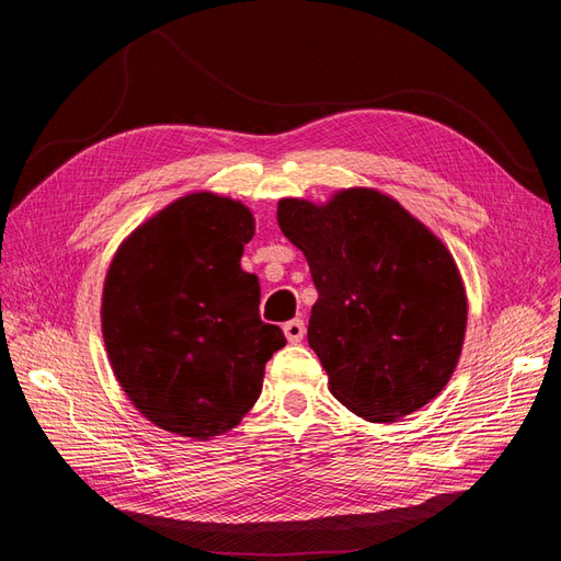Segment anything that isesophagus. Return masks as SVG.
<instances>
[{"label": "esophagus", "instance_id": "34e87169", "mask_svg": "<svg viewBox=\"0 0 561 561\" xmlns=\"http://www.w3.org/2000/svg\"><path fill=\"white\" fill-rule=\"evenodd\" d=\"M283 332H285V336H287V342L297 344V342H301L304 334H307V325H304L301 318H293V320L285 322Z\"/></svg>", "mask_w": 561, "mask_h": 561}]
</instances>
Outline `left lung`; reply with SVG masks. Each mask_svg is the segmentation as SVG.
<instances>
[{"label": "left lung", "mask_w": 561, "mask_h": 561, "mask_svg": "<svg viewBox=\"0 0 561 561\" xmlns=\"http://www.w3.org/2000/svg\"><path fill=\"white\" fill-rule=\"evenodd\" d=\"M278 227L309 262V346L330 393L390 423L437 398L463 348L468 301L451 252L398 201L355 186L325 206L278 201Z\"/></svg>", "instance_id": "1"}]
</instances>
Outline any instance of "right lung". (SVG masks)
<instances>
[{"mask_svg":"<svg viewBox=\"0 0 561 561\" xmlns=\"http://www.w3.org/2000/svg\"><path fill=\"white\" fill-rule=\"evenodd\" d=\"M254 217L196 192L165 206L116 250L103 290L114 375L154 426L210 439L252 410L264 365L285 346L260 318V280L241 268Z\"/></svg>","mask_w":561,"mask_h":561,"instance_id":"right-lung-1","label":"right lung"}]
</instances>
